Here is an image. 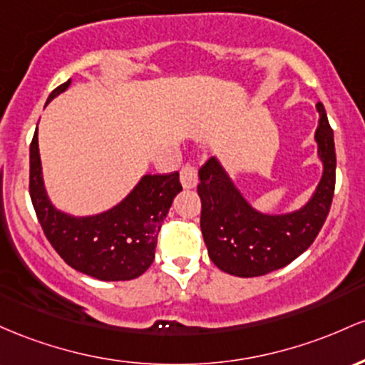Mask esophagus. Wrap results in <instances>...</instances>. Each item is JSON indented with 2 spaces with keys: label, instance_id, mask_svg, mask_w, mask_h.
<instances>
[{
  "label": "esophagus",
  "instance_id": "esophagus-1",
  "mask_svg": "<svg viewBox=\"0 0 365 365\" xmlns=\"http://www.w3.org/2000/svg\"><path fill=\"white\" fill-rule=\"evenodd\" d=\"M181 182L186 190H191V187L196 186V182H198V170H196V167L193 165V163L187 162L182 165Z\"/></svg>",
  "mask_w": 365,
  "mask_h": 365
}]
</instances>
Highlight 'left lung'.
I'll use <instances>...</instances> for the list:
<instances>
[{
  "instance_id": "left-lung-1",
  "label": "left lung",
  "mask_w": 365,
  "mask_h": 365,
  "mask_svg": "<svg viewBox=\"0 0 365 365\" xmlns=\"http://www.w3.org/2000/svg\"><path fill=\"white\" fill-rule=\"evenodd\" d=\"M315 141L324 174L314 198L288 215H262L245 202L215 158L200 169V227L208 257L220 271L240 277L264 276L300 257L324 226L336 184V151L324 105L317 103Z\"/></svg>"
}]
</instances>
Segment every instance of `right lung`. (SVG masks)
I'll return each mask as SVG.
<instances>
[{"label": "right lung", "instance_id": "add662e5", "mask_svg": "<svg viewBox=\"0 0 365 365\" xmlns=\"http://www.w3.org/2000/svg\"><path fill=\"white\" fill-rule=\"evenodd\" d=\"M68 84L71 81L53 89L48 101L65 91ZM181 190L179 172L145 175L115 208L96 217L76 219L55 210L46 198L38 129L31 141L29 193L44 236L65 264L100 281H129L148 271L155 260L158 231L172 200Z\"/></svg>", "mask_w": 365, "mask_h": 365}]
</instances>
